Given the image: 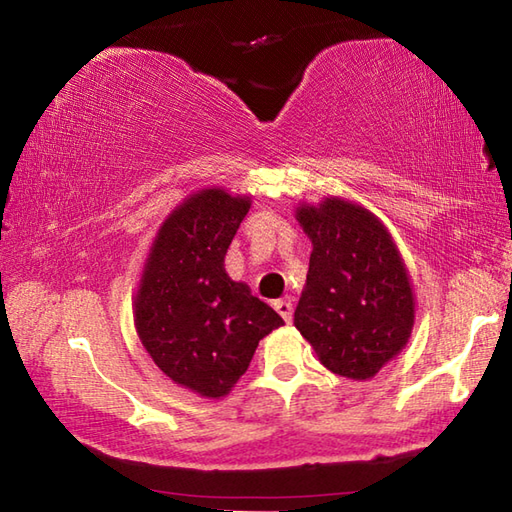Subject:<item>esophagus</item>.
Listing matches in <instances>:
<instances>
[{
    "mask_svg": "<svg viewBox=\"0 0 512 512\" xmlns=\"http://www.w3.org/2000/svg\"><path fill=\"white\" fill-rule=\"evenodd\" d=\"M275 311L282 315L284 322H291L293 320V304H291V300H277L275 302Z\"/></svg>",
    "mask_w": 512,
    "mask_h": 512,
    "instance_id": "obj_1",
    "label": "esophagus"
}]
</instances>
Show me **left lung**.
<instances>
[{"label":"left lung","instance_id":"left-lung-1","mask_svg":"<svg viewBox=\"0 0 512 512\" xmlns=\"http://www.w3.org/2000/svg\"><path fill=\"white\" fill-rule=\"evenodd\" d=\"M313 250L293 324L324 367L369 380L407 345L416 300L396 241L374 212L327 197L297 203Z\"/></svg>","mask_w":512,"mask_h":512}]
</instances>
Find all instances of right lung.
<instances>
[{
	"label": "right lung",
	"instance_id": "obj_1",
	"mask_svg": "<svg viewBox=\"0 0 512 512\" xmlns=\"http://www.w3.org/2000/svg\"><path fill=\"white\" fill-rule=\"evenodd\" d=\"M250 203L224 188L183 199L156 232L134 295L136 333L154 365L203 398L230 394L259 340L284 324L224 268Z\"/></svg>",
	"mask_w": 512,
	"mask_h": 512
}]
</instances>
